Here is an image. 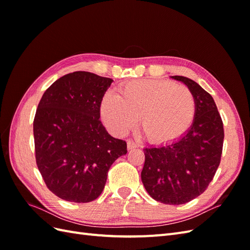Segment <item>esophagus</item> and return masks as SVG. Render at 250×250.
<instances>
[{
    "label": "esophagus",
    "instance_id": "34e87169",
    "mask_svg": "<svg viewBox=\"0 0 250 250\" xmlns=\"http://www.w3.org/2000/svg\"><path fill=\"white\" fill-rule=\"evenodd\" d=\"M134 148H138L137 144H135V143H134L133 141H131V140L127 141V149H128V150H131V149H134Z\"/></svg>",
    "mask_w": 250,
    "mask_h": 250
}]
</instances>
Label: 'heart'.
I'll list each match as a JSON object with an SVG mask.
<instances>
[{"label":"heart","instance_id":"heart-1","mask_svg":"<svg viewBox=\"0 0 250 250\" xmlns=\"http://www.w3.org/2000/svg\"><path fill=\"white\" fill-rule=\"evenodd\" d=\"M195 112L196 100L190 88L160 79L126 82L120 87V95L109 92L101 103L102 119L113 134H124L140 117L142 131L157 144L186 132Z\"/></svg>","mask_w":250,"mask_h":250}]
</instances>
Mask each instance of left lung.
<instances>
[{
	"label": "left lung",
	"instance_id": "1",
	"mask_svg": "<svg viewBox=\"0 0 250 250\" xmlns=\"http://www.w3.org/2000/svg\"><path fill=\"white\" fill-rule=\"evenodd\" d=\"M185 83L196 100V112L188 130L175 141L144 149L141 173L148 194L165 204H184L207 190L219 167L224 130L216 103L197 82L171 76Z\"/></svg>",
	"mask_w": 250,
	"mask_h": 250
}]
</instances>
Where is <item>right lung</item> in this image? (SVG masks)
<instances>
[{"label": "right lung", "mask_w": 250, "mask_h": 250, "mask_svg": "<svg viewBox=\"0 0 250 250\" xmlns=\"http://www.w3.org/2000/svg\"><path fill=\"white\" fill-rule=\"evenodd\" d=\"M111 82L89 72L66 74L37 106L36 165L49 190L63 200L81 203L99 197L110 166L127 153L126 142L112 138L99 120Z\"/></svg>", "instance_id": "1"}]
</instances>
